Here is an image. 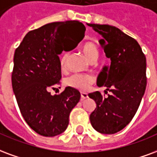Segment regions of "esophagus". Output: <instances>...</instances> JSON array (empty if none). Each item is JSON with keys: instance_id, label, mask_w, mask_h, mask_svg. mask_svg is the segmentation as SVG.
Listing matches in <instances>:
<instances>
[{"instance_id": "obj_1", "label": "esophagus", "mask_w": 157, "mask_h": 157, "mask_svg": "<svg viewBox=\"0 0 157 157\" xmlns=\"http://www.w3.org/2000/svg\"><path fill=\"white\" fill-rule=\"evenodd\" d=\"M89 98V96H88V94H87L86 93H81V99H80V100L81 101H83L84 99H86Z\"/></svg>"}]
</instances>
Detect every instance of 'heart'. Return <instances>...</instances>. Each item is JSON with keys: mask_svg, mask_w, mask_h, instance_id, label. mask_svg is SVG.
<instances>
[{"mask_svg": "<svg viewBox=\"0 0 157 157\" xmlns=\"http://www.w3.org/2000/svg\"><path fill=\"white\" fill-rule=\"evenodd\" d=\"M82 52L83 55L90 62H94L99 57V50L97 48L96 45L92 42H86L82 45ZM68 53L64 52L60 57V65L62 68L66 67ZM94 82V78L90 74H74L66 78L65 83L67 86L71 87L75 90L80 91H86L90 89Z\"/></svg>", "mask_w": 157, "mask_h": 157, "instance_id": "b5f03b06", "label": "heart"}]
</instances>
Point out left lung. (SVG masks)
<instances>
[{
    "label": "left lung",
    "instance_id": "1",
    "mask_svg": "<svg viewBox=\"0 0 157 157\" xmlns=\"http://www.w3.org/2000/svg\"><path fill=\"white\" fill-rule=\"evenodd\" d=\"M87 25L102 36L99 43L111 61L110 66H105L97 78V85L106 87L111 94L106 98L98 91L89 94L96 103L90 116V123L99 133L115 134L133 119L145 94L146 56L136 40L117 27Z\"/></svg>",
    "mask_w": 157,
    "mask_h": 157
}]
</instances>
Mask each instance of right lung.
I'll use <instances>...</instances> for the list:
<instances>
[{
  "label": "right lung",
  "mask_w": 157,
  "mask_h": 157,
  "mask_svg": "<svg viewBox=\"0 0 157 157\" xmlns=\"http://www.w3.org/2000/svg\"><path fill=\"white\" fill-rule=\"evenodd\" d=\"M84 32V25L78 21L46 24L30 31L15 51L12 90L25 121L41 136L63 133L68 125L71 110L79 101V91L71 87L54 95L49 89L62 78L58 55L64 50V40L74 38L77 46Z\"/></svg>",
  "instance_id": "obj_1"
}]
</instances>
